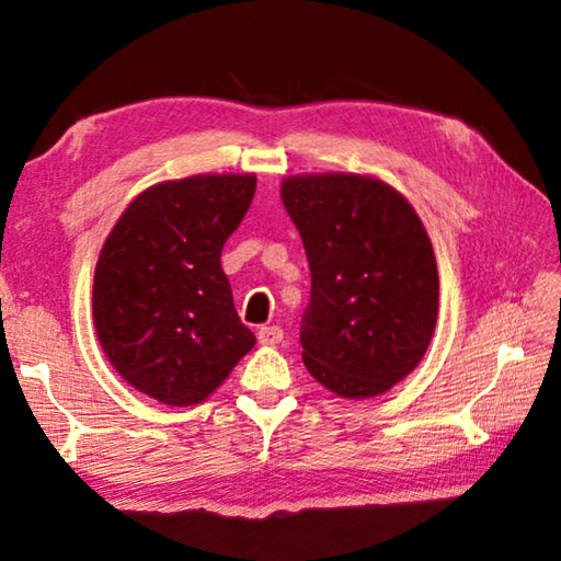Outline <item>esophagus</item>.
Returning <instances> with one entry per match:
<instances>
[{
	"mask_svg": "<svg viewBox=\"0 0 561 561\" xmlns=\"http://www.w3.org/2000/svg\"><path fill=\"white\" fill-rule=\"evenodd\" d=\"M257 339H260L262 346H274L284 339V331H282V327H262L257 331Z\"/></svg>",
	"mask_w": 561,
	"mask_h": 561,
	"instance_id": "esophagus-1",
	"label": "esophagus"
}]
</instances>
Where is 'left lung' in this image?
I'll return each instance as SVG.
<instances>
[{
  "label": "left lung",
  "instance_id": "1",
  "mask_svg": "<svg viewBox=\"0 0 561 561\" xmlns=\"http://www.w3.org/2000/svg\"><path fill=\"white\" fill-rule=\"evenodd\" d=\"M282 203L301 234L311 297L307 371L341 398L388 391L421 364L438 319V267L411 203L364 175H297Z\"/></svg>",
  "mask_w": 561,
  "mask_h": 561
}]
</instances>
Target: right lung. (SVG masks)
Segmentation results:
<instances>
[{"instance_id": "add662e5", "label": "right lung", "mask_w": 561, "mask_h": 561, "mask_svg": "<svg viewBox=\"0 0 561 561\" xmlns=\"http://www.w3.org/2000/svg\"><path fill=\"white\" fill-rule=\"evenodd\" d=\"M254 175H195L148 187L113 227L93 277V324L113 368L168 405L205 401L254 334L237 317L220 254Z\"/></svg>"}]
</instances>
